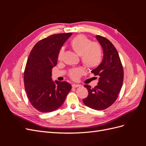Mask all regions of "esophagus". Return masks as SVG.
I'll list each match as a JSON object with an SVG mask.
<instances>
[{
	"mask_svg": "<svg viewBox=\"0 0 146 146\" xmlns=\"http://www.w3.org/2000/svg\"><path fill=\"white\" fill-rule=\"evenodd\" d=\"M72 86L73 88H77V87H80V85H78V84H72Z\"/></svg>",
	"mask_w": 146,
	"mask_h": 146,
	"instance_id": "1",
	"label": "esophagus"
}]
</instances>
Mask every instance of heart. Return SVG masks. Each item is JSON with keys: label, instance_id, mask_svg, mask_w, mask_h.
Returning <instances> with one entry per match:
<instances>
[{"label": "heart", "instance_id": "b5f03b06", "mask_svg": "<svg viewBox=\"0 0 146 146\" xmlns=\"http://www.w3.org/2000/svg\"><path fill=\"white\" fill-rule=\"evenodd\" d=\"M70 46L75 52L80 55L82 62L86 67L94 69L100 65L102 60V50L101 47L97 43H92L90 39L83 35H79L74 37L70 41ZM63 49L60 48L58 58L61 60L63 55ZM82 73L80 69H74L69 72L72 79L76 80Z\"/></svg>", "mask_w": 146, "mask_h": 146}]
</instances>
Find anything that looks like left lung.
I'll return each mask as SVG.
<instances>
[{"label":"left lung","mask_w":146,"mask_h":146,"mask_svg":"<svg viewBox=\"0 0 146 146\" xmlns=\"http://www.w3.org/2000/svg\"><path fill=\"white\" fill-rule=\"evenodd\" d=\"M96 38L103 49L104 57L98 68L91 71L99 76L98 85L91 88L88 85V96L83 99L87 107L103 110L110 107L117 98L123 80V70L119 54L115 47L108 39L100 35Z\"/></svg>","instance_id":"obj_1"}]
</instances>
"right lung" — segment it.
<instances>
[{"label": "right lung", "mask_w": 146, "mask_h": 146, "mask_svg": "<svg viewBox=\"0 0 146 146\" xmlns=\"http://www.w3.org/2000/svg\"><path fill=\"white\" fill-rule=\"evenodd\" d=\"M72 34L50 35L38 41L30 53L24 75V86L31 104L40 112L59 108L71 90L68 82L53 81L52 70L57 64L60 49Z\"/></svg>", "instance_id": "right-lung-1"}]
</instances>
